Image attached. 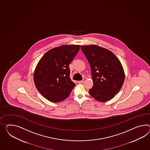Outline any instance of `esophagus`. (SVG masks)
Wrapping results in <instances>:
<instances>
[{"mask_svg": "<svg viewBox=\"0 0 150 150\" xmlns=\"http://www.w3.org/2000/svg\"><path fill=\"white\" fill-rule=\"evenodd\" d=\"M85 81V79H83L82 81H78V83H79V84H81V83H84Z\"/></svg>", "mask_w": 150, "mask_h": 150, "instance_id": "1", "label": "esophagus"}]
</instances>
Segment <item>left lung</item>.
Returning a JSON list of instances; mask_svg holds the SVG:
<instances>
[{
  "label": "left lung",
  "instance_id": "obj_1",
  "mask_svg": "<svg viewBox=\"0 0 150 150\" xmlns=\"http://www.w3.org/2000/svg\"><path fill=\"white\" fill-rule=\"evenodd\" d=\"M88 61L93 85L90 95L99 102L112 99L119 92L125 81L123 67L111 51L96 46H81Z\"/></svg>",
  "mask_w": 150,
  "mask_h": 150
}]
</instances>
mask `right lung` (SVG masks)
Instances as JSON below:
<instances>
[{
	"instance_id": "right-lung-1",
	"label": "right lung",
	"mask_w": 150,
	"mask_h": 150,
	"mask_svg": "<svg viewBox=\"0 0 150 150\" xmlns=\"http://www.w3.org/2000/svg\"><path fill=\"white\" fill-rule=\"evenodd\" d=\"M79 45H64L48 50L36 67L34 81L39 92L47 100L59 102L68 97L76 85L71 81L69 64Z\"/></svg>"
}]
</instances>
